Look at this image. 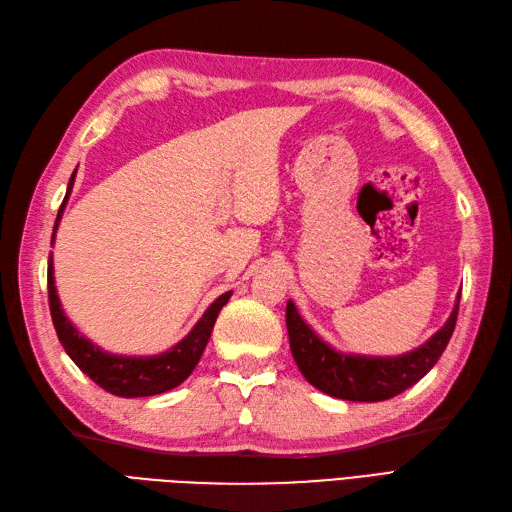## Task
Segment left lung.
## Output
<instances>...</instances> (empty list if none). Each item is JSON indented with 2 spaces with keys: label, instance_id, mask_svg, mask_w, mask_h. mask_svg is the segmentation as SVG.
Masks as SVG:
<instances>
[{
  "label": "left lung",
  "instance_id": "left-lung-1",
  "mask_svg": "<svg viewBox=\"0 0 512 512\" xmlns=\"http://www.w3.org/2000/svg\"><path fill=\"white\" fill-rule=\"evenodd\" d=\"M459 294L444 327L423 346L401 356H363L333 350L299 316L292 301L286 305V327L294 363L318 391L348 401H384L410 389L438 363L455 331Z\"/></svg>",
  "mask_w": 512,
  "mask_h": 512
}]
</instances>
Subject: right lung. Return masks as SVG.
I'll list each match as a JSON object with an SVG mask.
<instances>
[{
	"instance_id": "1",
	"label": "right lung",
	"mask_w": 512,
	"mask_h": 512,
	"mask_svg": "<svg viewBox=\"0 0 512 512\" xmlns=\"http://www.w3.org/2000/svg\"><path fill=\"white\" fill-rule=\"evenodd\" d=\"M74 177H76V170L70 177L64 203L59 207L51 243L55 241V232L61 220V213H64V207L68 203V196L72 192ZM230 294L232 292L220 294V297L207 307L203 318L194 324V329L170 350L162 354H153V356L111 354V352H104L94 342H89V339L76 331L74 324L68 320L57 297L55 277H53V256L49 262V307H51V318H53L61 346H64L70 359L83 371V374H87L91 380H94L100 389L113 393L117 397L160 395L175 389V386H179L185 378H188L194 371V367L198 365L200 356H203L213 331V324L218 320L220 309L228 303Z\"/></svg>"
}]
</instances>
